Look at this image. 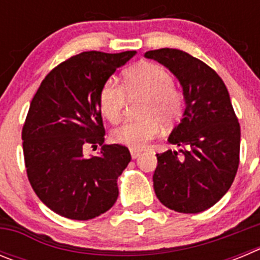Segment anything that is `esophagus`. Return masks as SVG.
Here are the masks:
<instances>
[{
	"label": "esophagus",
	"instance_id": "34e87169",
	"mask_svg": "<svg viewBox=\"0 0 260 260\" xmlns=\"http://www.w3.org/2000/svg\"><path fill=\"white\" fill-rule=\"evenodd\" d=\"M130 155H132V158H137L138 156L141 155V151H138V150H130Z\"/></svg>",
	"mask_w": 260,
	"mask_h": 260
}]
</instances>
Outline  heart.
Returning <instances> with one entry per match:
<instances>
[{"label": "heart", "instance_id": "1", "mask_svg": "<svg viewBox=\"0 0 260 260\" xmlns=\"http://www.w3.org/2000/svg\"><path fill=\"white\" fill-rule=\"evenodd\" d=\"M128 99H142L139 121H128L112 133L114 143L141 150L160 133L161 123L172 125L180 118L183 95L173 87V77L162 66L141 63L123 75V87L116 79H108L99 93V107L110 122H118Z\"/></svg>", "mask_w": 260, "mask_h": 260}]
</instances>
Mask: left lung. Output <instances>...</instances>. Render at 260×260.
Returning <instances> with one entry per match:
<instances>
[{
    "mask_svg": "<svg viewBox=\"0 0 260 260\" xmlns=\"http://www.w3.org/2000/svg\"><path fill=\"white\" fill-rule=\"evenodd\" d=\"M171 71L182 87L181 122L168 142L181 150L157 153L153 189L176 212L208 210L226 194L240 164L241 128L221 78L201 59L180 49L144 53Z\"/></svg>",
    "mask_w": 260,
    "mask_h": 260,
    "instance_id": "1",
    "label": "left lung"
}]
</instances>
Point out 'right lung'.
Wrapping results in <instances>:
<instances>
[{
	"instance_id": "right-lung-1",
	"label": "right lung",
	"mask_w": 260,
	"mask_h": 260,
	"mask_svg": "<svg viewBox=\"0 0 260 260\" xmlns=\"http://www.w3.org/2000/svg\"><path fill=\"white\" fill-rule=\"evenodd\" d=\"M137 54L91 50L53 69L32 99L23 126V153L32 189L53 212L89 220L113 207L117 180L132 160L126 147L104 144L99 93ZM86 145H102L87 158Z\"/></svg>"
}]
</instances>
